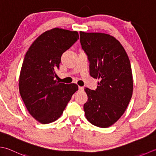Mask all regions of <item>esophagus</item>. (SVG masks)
I'll return each mask as SVG.
<instances>
[{
    "label": "esophagus",
    "mask_w": 156,
    "mask_h": 156,
    "mask_svg": "<svg viewBox=\"0 0 156 156\" xmlns=\"http://www.w3.org/2000/svg\"><path fill=\"white\" fill-rule=\"evenodd\" d=\"M78 90H80V91H83V90H84V87L79 86V87H78Z\"/></svg>",
    "instance_id": "1"
}]
</instances>
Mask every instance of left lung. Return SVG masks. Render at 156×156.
I'll use <instances>...</instances> for the list:
<instances>
[{
	"label": "left lung",
	"mask_w": 156,
	"mask_h": 156,
	"mask_svg": "<svg viewBox=\"0 0 156 156\" xmlns=\"http://www.w3.org/2000/svg\"><path fill=\"white\" fill-rule=\"evenodd\" d=\"M80 44L89 62L90 75L100 79L97 89L85 88L88 101L84 110L88 121L108 128L126 111L132 97L133 74L122 45L104 33L80 32Z\"/></svg>",
	"instance_id": "1"
}]
</instances>
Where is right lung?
<instances>
[{
  "instance_id": "add662e5",
  "label": "right lung",
  "mask_w": 156,
  "mask_h": 156,
  "mask_svg": "<svg viewBox=\"0 0 156 156\" xmlns=\"http://www.w3.org/2000/svg\"><path fill=\"white\" fill-rule=\"evenodd\" d=\"M78 38L76 31L53 28L39 36L26 53L20 75V93L29 113L39 122L57 120L78 90L77 84L55 80L62 54Z\"/></svg>"
}]
</instances>
